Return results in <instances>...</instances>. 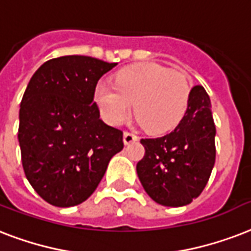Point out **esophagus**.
I'll use <instances>...</instances> for the list:
<instances>
[{
    "label": "esophagus",
    "instance_id": "34e87169",
    "mask_svg": "<svg viewBox=\"0 0 251 251\" xmlns=\"http://www.w3.org/2000/svg\"><path fill=\"white\" fill-rule=\"evenodd\" d=\"M137 139H138V137L134 133H130V131H125L124 133V143L125 145H130V143L135 142Z\"/></svg>",
    "mask_w": 251,
    "mask_h": 251
}]
</instances>
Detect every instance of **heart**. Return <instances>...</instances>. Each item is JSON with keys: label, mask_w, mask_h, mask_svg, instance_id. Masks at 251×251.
<instances>
[{"label": "heart", "mask_w": 251, "mask_h": 251, "mask_svg": "<svg viewBox=\"0 0 251 251\" xmlns=\"http://www.w3.org/2000/svg\"><path fill=\"white\" fill-rule=\"evenodd\" d=\"M191 83L187 75L156 63H138L122 68L114 85L97 84L95 102L101 117L117 126L134 110L152 134L170 131L188 109Z\"/></svg>", "instance_id": "b5f03b06"}]
</instances>
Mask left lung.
<instances>
[{
  "label": "left lung",
  "mask_w": 251,
  "mask_h": 251,
  "mask_svg": "<svg viewBox=\"0 0 251 251\" xmlns=\"http://www.w3.org/2000/svg\"><path fill=\"white\" fill-rule=\"evenodd\" d=\"M215 135L209 96L196 85L184 117L171 133L141 139L145 155L137 174L147 195L164 206L187 205L198 198L215 166Z\"/></svg>",
  "instance_id": "left-lung-1"
}]
</instances>
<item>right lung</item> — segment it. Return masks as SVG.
<instances>
[{
	"label": "right lung",
	"instance_id": "add662e5",
	"mask_svg": "<svg viewBox=\"0 0 251 251\" xmlns=\"http://www.w3.org/2000/svg\"><path fill=\"white\" fill-rule=\"evenodd\" d=\"M116 64L81 55L55 57L28 81L19 109L22 166L51 205L85 201L124 149L122 131L100 120L93 101L97 81Z\"/></svg>",
	"mask_w": 251,
	"mask_h": 251
}]
</instances>
